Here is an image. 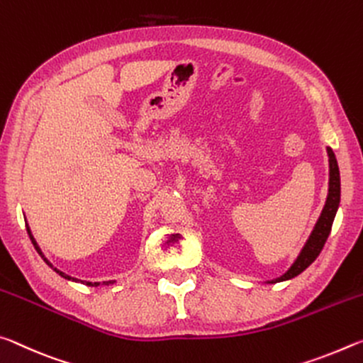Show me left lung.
Here are the masks:
<instances>
[{
    "label": "left lung",
    "mask_w": 363,
    "mask_h": 363,
    "mask_svg": "<svg viewBox=\"0 0 363 363\" xmlns=\"http://www.w3.org/2000/svg\"><path fill=\"white\" fill-rule=\"evenodd\" d=\"M328 152V162H330V183H328V196H326V203L323 206V211L320 213L318 220L313 227L311 236H308L307 242L299 252L298 259L294 260V264L289 267L286 273H283L281 277L275 278L269 283H280L291 280V278L298 277L299 273L304 272L313 260L318 257V254L322 252L326 240H328L330 231L333 227V220H335L336 211L340 207L341 201V178H340V167H337V160L335 157L331 147H326Z\"/></svg>",
    "instance_id": "obj_1"
}]
</instances>
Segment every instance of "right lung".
<instances>
[{
	"instance_id": "obj_1",
	"label": "right lung",
	"mask_w": 363,
	"mask_h": 363,
	"mask_svg": "<svg viewBox=\"0 0 363 363\" xmlns=\"http://www.w3.org/2000/svg\"><path fill=\"white\" fill-rule=\"evenodd\" d=\"M27 233H28V236H30V240H32V242H33V246H35V249H37V252L41 255V257H43V260H45V262L48 264V265H50L51 267V269L52 270H55L56 273H59V275H61L62 278H65V280H72V281H79V280H75V278H72V277H69V275H65V273L64 272H61V270H57V269H55V267H52L51 265V262H50V260H48L46 257H45V255H43V252H41V249L38 247V245H37V241H35V238H33V235H32V231H30V228H28V225H27ZM83 283H85L86 284V286H98V281L96 283H91V281H83ZM111 283H114V281H104L103 284H111Z\"/></svg>"
}]
</instances>
